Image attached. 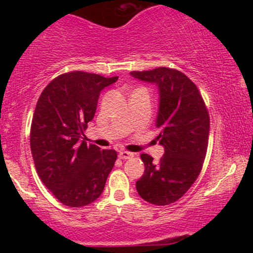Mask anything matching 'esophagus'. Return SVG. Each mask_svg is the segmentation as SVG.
Segmentation results:
<instances>
[{
  "instance_id": "1",
  "label": "esophagus",
  "mask_w": 253,
  "mask_h": 253,
  "mask_svg": "<svg viewBox=\"0 0 253 253\" xmlns=\"http://www.w3.org/2000/svg\"><path fill=\"white\" fill-rule=\"evenodd\" d=\"M133 157V153L132 152H128V151H121L120 153H119V158L120 159H129Z\"/></svg>"
}]
</instances>
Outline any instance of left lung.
Listing matches in <instances>:
<instances>
[{"mask_svg": "<svg viewBox=\"0 0 253 253\" xmlns=\"http://www.w3.org/2000/svg\"><path fill=\"white\" fill-rule=\"evenodd\" d=\"M133 77L155 83L159 90L156 126L164 156L159 162L140 155L145 171L135 183L145 201L157 206L173 203L196 181L205 162L210 136V114L193 81L175 69L132 71Z\"/></svg>", "mask_w": 253, "mask_h": 253, "instance_id": "8db88e82", "label": "left lung"}]
</instances>
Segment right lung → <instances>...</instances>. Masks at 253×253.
Returning a JSON list of instances; mask_svg holds the SVG:
<instances>
[{"label":"right lung","instance_id":"1","mask_svg":"<svg viewBox=\"0 0 253 253\" xmlns=\"http://www.w3.org/2000/svg\"><path fill=\"white\" fill-rule=\"evenodd\" d=\"M117 81L118 76L71 71L52 80L37 102L31 126L34 165L46 188L68 207L98 199L117 161V151L81 140L100 92Z\"/></svg>","mask_w":253,"mask_h":253}]
</instances>
